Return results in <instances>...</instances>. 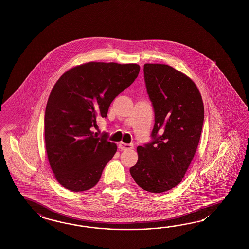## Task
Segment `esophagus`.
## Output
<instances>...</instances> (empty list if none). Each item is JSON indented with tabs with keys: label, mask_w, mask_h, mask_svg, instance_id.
I'll list each match as a JSON object with an SVG mask.
<instances>
[{
	"label": "esophagus",
	"mask_w": 249,
	"mask_h": 249,
	"mask_svg": "<svg viewBox=\"0 0 249 249\" xmlns=\"http://www.w3.org/2000/svg\"><path fill=\"white\" fill-rule=\"evenodd\" d=\"M119 148L121 150H130L134 148L133 143H125V142H120L119 143Z\"/></svg>",
	"instance_id": "1"
}]
</instances>
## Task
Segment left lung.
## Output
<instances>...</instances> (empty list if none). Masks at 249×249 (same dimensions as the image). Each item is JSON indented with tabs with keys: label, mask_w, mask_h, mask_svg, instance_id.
Instances as JSON below:
<instances>
[{
	"label": "left lung",
	"mask_w": 249,
	"mask_h": 249,
	"mask_svg": "<svg viewBox=\"0 0 249 249\" xmlns=\"http://www.w3.org/2000/svg\"><path fill=\"white\" fill-rule=\"evenodd\" d=\"M144 82L155 111L152 141L137 147L130 168L145 191H168L182 181L198 146L204 104L196 84L169 65L145 64Z\"/></svg>",
	"instance_id": "1"
}]
</instances>
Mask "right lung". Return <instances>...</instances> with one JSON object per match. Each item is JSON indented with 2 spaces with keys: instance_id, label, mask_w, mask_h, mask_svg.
Listing matches in <instances>:
<instances>
[{
  "instance_id": "right-lung-1",
  "label": "right lung",
  "mask_w": 249,
  "mask_h": 249,
  "mask_svg": "<svg viewBox=\"0 0 249 249\" xmlns=\"http://www.w3.org/2000/svg\"><path fill=\"white\" fill-rule=\"evenodd\" d=\"M140 71L136 64L96 63L75 66L57 81L44 114V138L57 181L72 192L99 181L117 150L108 134H93L97 117H107L114 98L131 86Z\"/></svg>"
}]
</instances>
